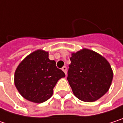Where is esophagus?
Listing matches in <instances>:
<instances>
[{
	"mask_svg": "<svg viewBox=\"0 0 123 123\" xmlns=\"http://www.w3.org/2000/svg\"><path fill=\"white\" fill-rule=\"evenodd\" d=\"M62 70L65 73V74H67V67H63L62 68Z\"/></svg>",
	"mask_w": 123,
	"mask_h": 123,
	"instance_id": "esophagus-1",
	"label": "esophagus"
}]
</instances>
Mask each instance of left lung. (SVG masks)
I'll return each mask as SVG.
<instances>
[{
  "label": "left lung",
  "mask_w": 123,
  "mask_h": 123,
  "mask_svg": "<svg viewBox=\"0 0 123 123\" xmlns=\"http://www.w3.org/2000/svg\"><path fill=\"white\" fill-rule=\"evenodd\" d=\"M67 80L74 94L84 102H94L107 92L113 72L108 61L99 54L82 49L72 53Z\"/></svg>",
  "instance_id": "1"
}]
</instances>
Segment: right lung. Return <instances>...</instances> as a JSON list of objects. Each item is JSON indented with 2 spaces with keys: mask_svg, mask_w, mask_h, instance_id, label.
<instances>
[{
  "mask_svg": "<svg viewBox=\"0 0 123 123\" xmlns=\"http://www.w3.org/2000/svg\"><path fill=\"white\" fill-rule=\"evenodd\" d=\"M65 77L49 59V52L38 49L29 54L17 67L14 84L21 95L35 103H42L53 94L58 80Z\"/></svg>",
  "mask_w": 123,
  "mask_h": 123,
  "instance_id": "obj_1",
  "label": "right lung"
}]
</instances>
